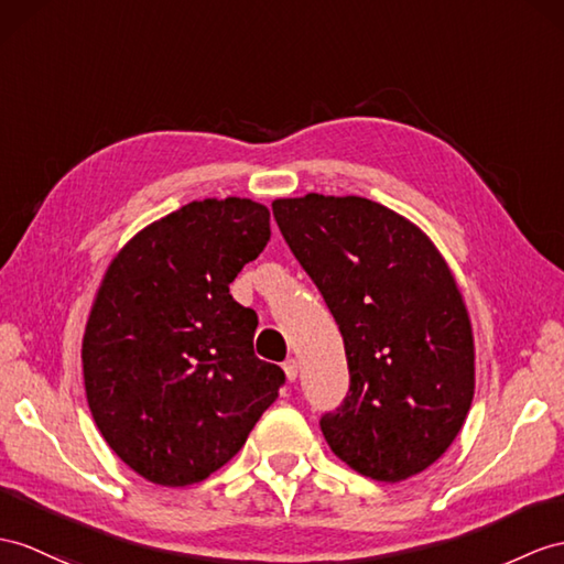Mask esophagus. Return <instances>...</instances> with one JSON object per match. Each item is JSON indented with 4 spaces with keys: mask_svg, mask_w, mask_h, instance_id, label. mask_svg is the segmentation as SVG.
I'll list each match as a JSON object with an SVG mask.
<instances>
[{
    "mask_svg": "<svg viewBox=\"0 0 564 564\" xmlns=\"http://www.w3.org/2000/svg\"><path fill=\"white\" fill-rule=\"evenodd\" d=\"M282 368H284V376H286V380H290V382H294L299 378V361L296 359H286L282 364Z\"/></svg>",
    "mask_w": 564,
    "mask_h": 564,
    "instance_id": "obj_1",
    "label": "esophagus"
}]
</instances>
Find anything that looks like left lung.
<instances>
[{"instance_id": "8db88e82", "label": "left lung", "mask_w": 564, "mask_h": 564, "mask_svg": "<svg viewBox=\"0 0 564 564\" xmlns=\"http://www.w3.org/2000/svg\"><path fill=\"white\" fill-rule=\"evenodd\" d=\"M284 241L339 325L349 394L321 419L329 449L386 484L445 455L474 400V333L445 258L361 196L278 198Z\"/></svg>"}]
</instances>
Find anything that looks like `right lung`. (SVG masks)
Masks as SVG:
<instances>
[{
	"label": "right lung",
	"mask_w": 564,
	"mask_h": 564,
	"mask_svg": "<svg viewBox=\"0 0 564 564\" xmlns=\"http://www.w3.org/2000/svg\"><path fill=\"white\" fill-rule=\"evenodd\" d=\"M270 241V210L205 198L141 229L88 315L84 380L115 455L150 484L205 480L278 400L284 370L253 354L258 315L229 284Z\"/></svg>",
	"instance_id": "obj_1"
}]
</instances>
